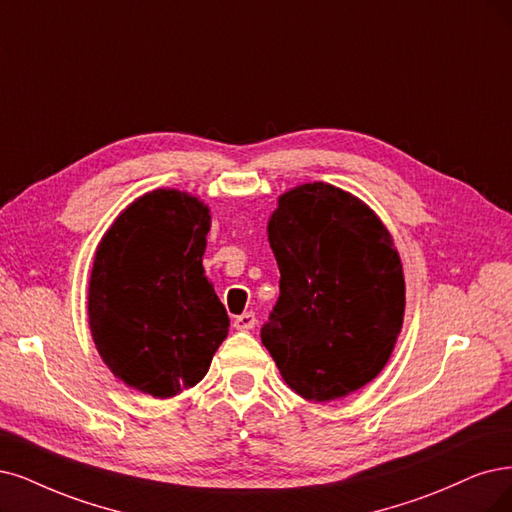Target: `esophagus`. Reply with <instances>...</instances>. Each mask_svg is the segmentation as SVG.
<instances>
[{"instance_id":"esophagus-1","label":"esophagus","mask_w":512,"mask_h":512,"mask_svg":"<svg viewBox=\"0 0 512 512\" xmlns=\"http://www.w3.org/2000/svg\"><path fill=\"white\" fill-rule=\"evenodd\" d=\"M255 323H257V318H255L253 312H244V314L234 318V327L238 331H251L255 327Z\"/></svg>"}]
</instances>
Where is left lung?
<instances>
[{
	"label": "left lung",
	"mask_w": 512,
	"mask_h": 512,
	"mask_svg": "<svg viewBox=\"0 0 512 512\" xmlns=\"http://www.w3.org/2000/svg\"><path fill=\"white\" fill-rule=\"evenodd\" d=\"M268 238L280 295L261 342L299 396L333 401L384 369L403 327L401 257L369 206L329 183L280 196Z\"/></svg>",
	"instance_id": "obj_1"
}]
</instances>
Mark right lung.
<instances>
[{
    "label": "right lung",
    "instance_id": "right-lung-1",
    "mask_svg": "<svg viewBox=\"0 0 512 512\" xmlns=\"http://www.w3.org/2000/svg\"><path fill=\"white\" fill-rule=\"evenodd\" d=\"M208 230L198 198L156 189L126 208L94 257V344L113 375L156 399L196 386L230 327L202 268Z\"/></svg>",
    "mask_w": 512,
    "mask_h": 512
}]
</instances>
